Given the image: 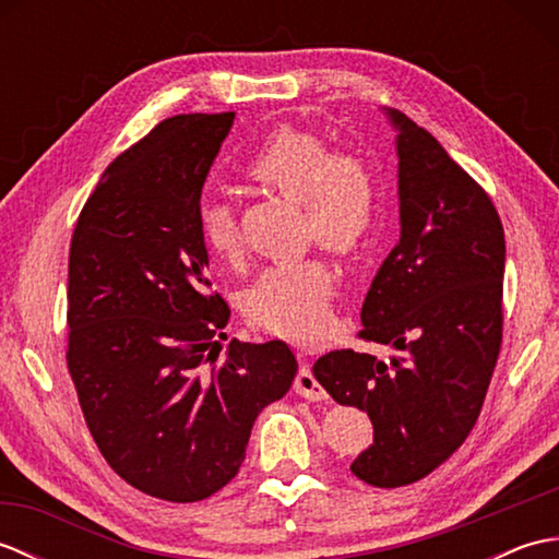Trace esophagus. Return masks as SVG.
<instances>
[{"mask_svg":"<svg viewBox=\"0 0 559 559\" xmlns=\"http://www.w3.org/2000/svg\"><path fill=\"white\" fill-rule=\"evenodd\" d=\"M293 389H295V394L307 399V401H324L326 399V391L314 379L310 365L300 367L298 377H295V382H293Z\"/></svg>","mask_w":559,"mask_h":559,"instance_id":"obj_1","label":"esophagus"}]
</instances>
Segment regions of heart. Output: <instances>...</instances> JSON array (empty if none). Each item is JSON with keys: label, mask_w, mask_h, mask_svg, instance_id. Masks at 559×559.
<instances>
[{"label": "heart", "mask_w": 559, "mask_h": 559, "mask_svg": "<svg viewBox=\"0 0 559 559\" xmlns=\"http://www.w3.org/2000/svg\"><path fill=\"white\" fill-rule=\"evenodd\" d=\"M247 180L300 204L302 233L334 254H353L372 230L379 187L370 165L350 151H334L302 127H276L242 168ZM199 235L228 264L242 257L240 225L225 199L199 206ZM334 273L322 257L266 266L245 290L247 322L273 336L314 341L331 324Z\"/></svg>", "instance_id": "obj_1"}]
</instances>
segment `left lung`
<instances>
[{"label":"left lung","instance_id":"obj_1","mask_svg":"<svg viewBox=\"0 0 559 559\" xmlns=\"http://www.w3.org/2000/svg\"><path fill=\"white\" fill-rule=\"evenodd\" d=\"M399 129L401 240L362 305L360 338L391 360L331 350L317 382L370 415L374 442L350 471L401 488L454 454L476 425L502 348L504 228L490 194L406 115Z\"/></svg>","mask_w":559,"mask_h":559}]
</instances>
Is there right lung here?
Wrapping results in <instances>:
<instances>
[{
    "label": "right lung",
    "mask_w": 559,
    "mask_h": 559,
    "mask_svg": "<svg viewBox=\"0 0 559 559\" xmlns=\"http://www.w3.org/2000/svg\"><path fill=\"white\" fill-rule=\"evenodd\" d=\"M235 112L175 115L120 153L69 245L67 367L110 468L165 502H199L245 461L257 415L298 362L283 341H230L206 276L201 187Z\"/></svg>",
    "instance_id": "1"
}]
</instances>
